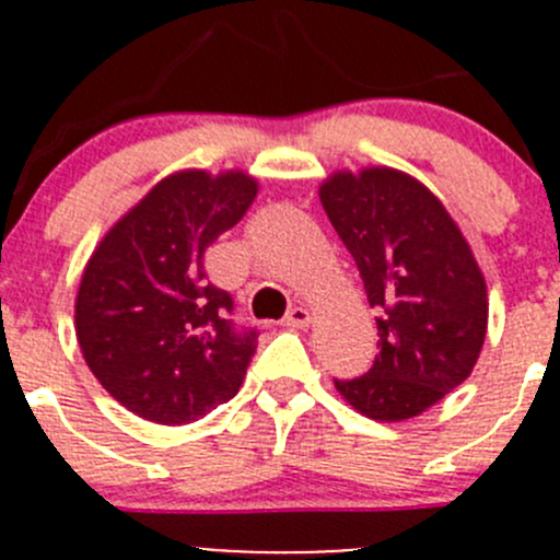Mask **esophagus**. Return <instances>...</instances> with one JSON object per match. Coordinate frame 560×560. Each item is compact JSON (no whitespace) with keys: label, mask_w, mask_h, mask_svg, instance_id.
I'll list each match as a JSON object with an SVG mask.
<instances>
[{"label":"esophagus","mask_w":560,"mask_h":560,"mask_svg":"<svg viewBox=\"0 0 560 560\" xmlns=\"http://www.w3.org/2000/svg\"><path fill=\"white\" fill-rule=\"evenodd\" d=\"M308 322H312V314H308V308H303V306L290 308V314L284 316V325L298 327V330H301V327H308Z\"/></svg>","instance_id":"obj_1"}]
</instances>
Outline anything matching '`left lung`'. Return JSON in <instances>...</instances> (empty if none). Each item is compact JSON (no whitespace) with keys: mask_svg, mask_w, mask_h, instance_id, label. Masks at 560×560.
<instances>
[{"mask_svg":"<svg viewBox=\"0 0 560 560\" xmlns=\"http://www.w3.org/2000/svg\"><path fill=\"white\" fill-rule=\"evenodd\" d=\"M319 200L380 312L374 365L336 389L371 420L422 415L468 380L482 352L488 287L471 246L442 200L393 167L327 175Z\"/></svg>","mask_w":560,"mask_h":560,"instance_id":"8db88e82","label":"left lung"}]
</instances>
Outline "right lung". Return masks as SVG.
<instances>
[{
  "instance_id": "obj_1",
  "label": "right lung",
  "mask_w": 560,
  "mask_h": 560,
  "mask_svg": "<svg viewBox=\"0 0 560 560\" xmlns=\"http://www.w3.org/2000/svg\"><path fill=\"white\" fill-rule=\"evenodd\" d=\"M257 180L244 171L162 178L105 233L75 298V336L92 374L132 415L186 425L228 404L257 330L230 319V292L202 257L244 219Z\"/></svg>"
}]
</instances>
